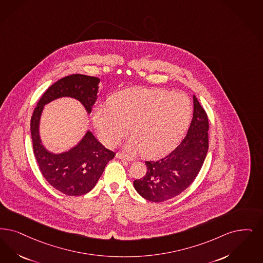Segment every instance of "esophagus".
<instances>
[{"mask_svg": "<svg viewBox=\"0 0 263 263\" xmlns=\"http://www.w3.org/2000/svg\"><path fill=\"white\" fill-rule=\"evenodd\" d=\"M116 158H123V159H126V160H130V161L134 160V158H133V157H132V156H129V155H126V154H123V153H117V154H116Z\"/></svg>", "mask_w": 263, "mask_h": 263, "instance_id": "obj_1", "label": "esophagus"}]
</instances>
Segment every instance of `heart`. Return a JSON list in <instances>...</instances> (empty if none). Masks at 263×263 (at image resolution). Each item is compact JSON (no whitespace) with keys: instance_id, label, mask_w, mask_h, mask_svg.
Masks as SVG:
<instances>
[{"instance_id":"1","label":"heart","mask_w":263,"mask_h":263,"mask_svg":"<svg viewBox=\"0 0 263 263\" xmlns=\"http://www.w3.org/2000/svg\"><path fill=\"white\" fill-rule=\"evenodd\" d=\"M193 105L187 95L167 90L134 88L110 97L108 105L94 111L93 122L101 140L112 146L125 136L129 146L145 157H158L175 147L189 126Z\"/></svg>"}]
</instances>
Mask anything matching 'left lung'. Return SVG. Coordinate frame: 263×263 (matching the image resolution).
Listing matches in <instances>:
<instances>
[{
    "label": "left lung",
    "mask_w": 263,
    "mask_h": 263,
    "mask_svg": "<svg viewBox=\"0 0 263 263\" xmlns=\"http://www.w3.org/2000/svg\"><path fill=\"white\" fill-rule=\"evenodd\" d=\"M194 115L187 135L178 147L158 160L146 161L147 172L133 182L146 200L161 202L187 189L198 176L209 151V117L194 96Z\"/></svg>",
    "instance_id": "obj_1"
}]
</instances>
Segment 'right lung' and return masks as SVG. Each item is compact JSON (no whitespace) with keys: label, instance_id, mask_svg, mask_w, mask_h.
I'll return each instance as SVG.
<instances>
[{"label":"right lung","instance_id":"add662e5","mask_svg":"<svg viewBox=\"0 0 263 263\" xmlns=\"http://www.w3.org/2000/svg\"><path fill=\"white\" fill-rule=\"evenodd\" d=\"M100 79L83 74H72L49 87L34 108L30 122L34 155L44 178L54 189L66 196H82L93 189L106 163L116 153L104 147L91 132L67 153H49L39 137V121L44 105L61 97H72L81 102L90 114L97 100Z\"/></svg>","mask_w":263,"mask_h":263}]
</instances>
